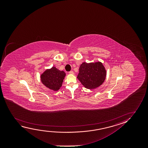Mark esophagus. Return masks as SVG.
<instances>
[{
    "label": "esophagus",
    "mask_w": 148,
    "mask_h": 148,
    "mask_svg": "<svg viewBox=\"0 0 148 148\" xmlns=\"http://www.w3.org/2000/svg\"><path fill=\"white\" fill-rule=\"evenodd\" d=\"M69 74H74V72L72 71H70L69 72Z\"/></svg>",
    "instance_id": "obj_1"
}]
</instances>
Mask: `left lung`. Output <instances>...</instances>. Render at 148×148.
Returning <instances> with one entry per match:
<instances>
[{
	"label": "left lung",
	"instance_id": "8db88e82",
	"mask_svg": "<svg viewBox=\"0 0 148 148\" xmlns=\"http://www.w3.org/2000/svg\"><path fill=\"white\" fill-rule=\"evenodd\" d=\"M77 78L87 89H94L103 83L106 77V70L100 62L82 63L79 67Z\"/></svg>",
	"mask_w": 148,
	"mask_h": 148
}]
</instances>
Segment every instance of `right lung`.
Wrapping results in <instances>:
<instances>
[{
  "mask_svg": "<svg viewBox=\"0 0 148 148\" xmlns=\"http://www.w3.org/2000/svg\"><path fill=\"white\" fill-rule=\"evenodd\" d=\"M66 73L60 71L56 67L47 69L41 75V81L42 83L50 89L58 91L62 85L63 80Z\"/></svg>",
  "mask_w": 148,
  "mask_h": 148,
  "instance_id": "right-lung-1",
  "label": "right lung"
}]
</instances>
